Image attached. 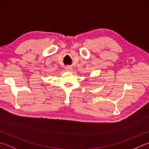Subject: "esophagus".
Wrapping results in <instances>:
<instances>
[{"mask_svg":"<svg viewBox=\"0 0 149 149\" xmlns=\"http://www.w3.org/2000/svg\"><path fill=\"white\" fill-rule=\"evenodd\" d=\"M65 70L66 72H71L72 70V67L71 66H67L65 68Z\"/></svg>","mask_w":149,"mask_h":149,"instance_id":"obj_1","label":"esophagus"}]
</instances>
